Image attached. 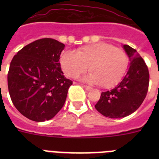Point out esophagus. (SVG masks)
<instances>
[{
  "label": "esophagus",
  "instance_id": "1",
  "mask_svg": "<svg viewBox=\"0 0 159 159\" xmlns=\"http://www.w3.org/2000/svg\"><path fill=\"white\" fill-rule=\"evenodd\" d=\"M83 87H84L85 89L87 90V91H90V90H92V88L90 86H87V85H83Z\"/></svg>",
  "mask_w": 159,
  "mask_h": 159
}]
</instances>
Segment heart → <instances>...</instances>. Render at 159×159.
<instances>
[{
    "label": "heart",
    "instance_id": "1",
    "mask_svg": "<svg viewBox=\"0 0 159 159\" xmlns=\"http://www.w3.org/2000/svg\"><path fill=\"white\" fill-rule=\"evenodd\" d=\"M60 64L64 73L71 78H75L89 68L92 73L86 78L88 82L111 88L123 79L128 66V57L123 49L111 43L98 42L80 48L76 53L64 52Z\"/></svg>",
    "mask_w": 159,
    "mask_h": 159
}]
</instances>
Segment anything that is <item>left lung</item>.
Segmentation results:
<instances>
[{
    "label": "left lung",
    "mask_w": 159,
    "mask_h": 159,
    "mask_svg": "<svg viewBox=\"0 0 159 159\" xmlns=\"http://www.w3.org/2000/svg\"><path fill=\"white\" fill-rule=\"evenodd\" d=\"M130 64L123 80L111 91L101 93L95 107L102 116L123 118L135 111L147 96L149 87L148 67L135 49L123 45Z\"/></svg>",
    "instance_id": "obj_1"
}]
</instances>
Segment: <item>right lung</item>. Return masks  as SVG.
<instances>
[{
    "label": "right lung",
    "instance_id": "right-lung-1",
    "mask_svg": "<svg viewBox=\"0 0 159 159\" xmlns=\"http://www.w3.org/2000/svg\"><path fill=\"white\" fill-rule=\"evenodd\" d=\"M64 45L52 38L29 43L15 55L8 72L11 100L32 121L52 119L63 107L72 81L61 70L60 54Z\"/></svg>",
    "mask_w": 159,
    "mask_h": 159
}]
</instances>
